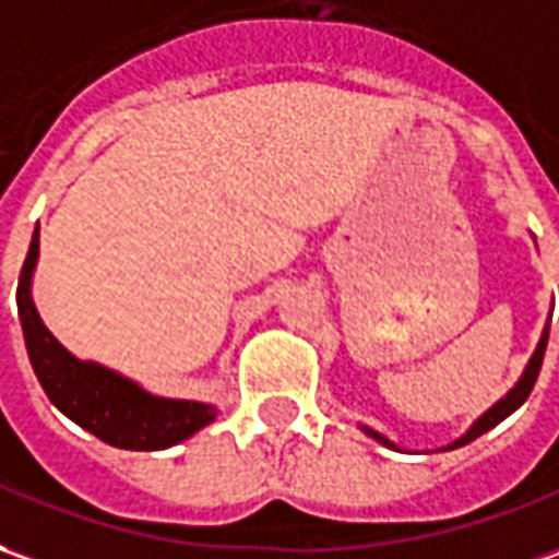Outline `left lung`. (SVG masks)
<instances>
[{
    "instance_id": "left-lung-1",
    "label": "left lung",
    "mask_w": 559,
    "mask_h": 559,
    "mask_svg": "<svg viewBox=\"0 0 559 559\" xmlns=\"http://www.w3.org/2000/svg\"><path fill=\"white\" fill-rule=\"evenodd\" d=\"M545 347H548V326H545V333H542V342H538L536 354H533V360H530V366H526L524 378H521V381L514 384V390H511L506 400H499L497 405H493V408L487 412V415L478 417V420H475V427H472L469 432L463 436V439H456V442L451 444V448H460V444L475 442V439H478V436H484L487 429L497 427L499 420H506V417H509L511 412H514V408H521V405H524L526 396H530V393H533V388H536L538 369H542V360H545ZM369 436H372V439H378V442L390 444L388 439H384V436H378V432H372V429H369Z\"/></svg>"
}]
</instances>
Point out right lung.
<instances>
[{
    "label": "right lung",
    "mask_w": 559,
    "mask_h": 559,
    "mask_svg": "<svg viewBox=\"0 0 559 559\" xmlns=\"http://www.w3.org/2000/svg\"><path fill=\"white\" fill-rule=\"evenodd\" d=\"M35 257H38V226L17 281V314H21L23 342L35 378L62 415L72 417L78 427L93 432L96 439L127 451H163L212 424L217 415L214 405L159 400L96 362L75 360L38 320L29 296Z\"/></svg>",
    "instance_id": "obj_1"
}]
</instances>
